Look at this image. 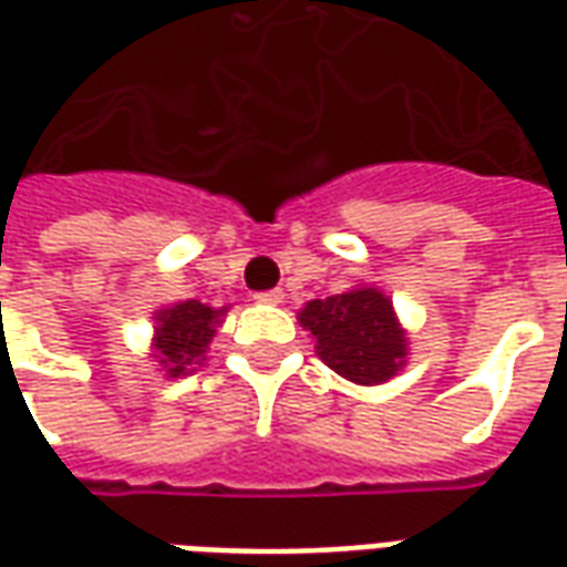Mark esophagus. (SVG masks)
Wrapping results in <instances>:
<instances>
[{"label":"esophagus","mask_w":567,"mask_h":567,"mask_svg":"<svg viewBox=\"0 0 567 567\" xmlns=\"http://www.w3.org/2000/svg\"><path fill=\"white\" fill-rule=\"evenodd\" d=\"M255 300L258 303H272V307H279L285 300V291L282 288H272V291H260V295H255Z\"/></svg>","instance_id":"34e87169"}]
</instances>
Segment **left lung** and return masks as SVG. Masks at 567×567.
<instances>
[{"mask_svg": "<svg viewBox=\"0 0 567 567\" xmlns=\"http://www.w3.org/2000/svg\"><path fill=\"white\" fill-rule=\"evenodd\" d=\"M297 321L312 333L316 355L355 385H382L406 368L410 337L398 321L392 297L373 285L309 300Z\"/></svg>", "mask_w": 567, "mask_h": 567, "instance_id": "obj_1", "label": "left lung"}]
</instances>
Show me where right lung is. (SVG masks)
Instances as JSON below:
<instances>
[{
	"label": "right lung",
	"mask_w": 567,
	"mask_h": 567,
	"mask_svg": "<svg viewBox=\"0 0 567 567\" xmlns=\"http://www.w3.org/2000/svg\"><path fill=\"white\" fill-rule=\"evenodd\" d=\"M230 307H209L199 300H178L173 307L157 309L154 337H151V361L166 373V380H178L194 373L197 364L206 361L212 337L221 328L224 316Z\"/></svg>",
	"instance_id": "obj_1"
}]
</instances>
